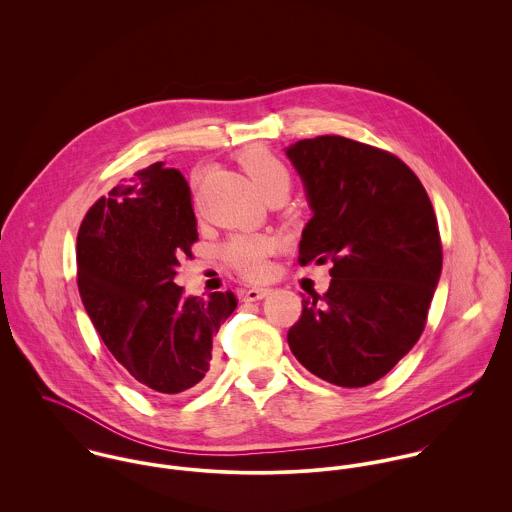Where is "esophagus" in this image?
<instances>
[{"mask_svg":"<svg viewBox=\"0 0 512 512\" xmlns=\"http://www.w3.org/2000/svg\"><path fill=\"white\" fill-rule=\"evenodd\" d=\"M270 292H272L270 288H248V290L242 292V299L244 301H258V299H264Z\"/></svg>","mask_w":512,"mask_h":512,"instance_id":"34e87169","label":"esophagus"}]
</instances>
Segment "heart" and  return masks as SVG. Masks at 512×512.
Returning a JSON list of instances; mask_svg holds the SVG:
<instances>
[{
	"label": "heart",
	"instance_id": "obj_1",
	"mask_svg": "<svg viewBox=\"0 0 512 512\" xmlns=\"http://www.w3.org/2000/svg\"><path fill=\"white\" fill-rule=\"evenodd\" d=\"M240 165L264 195V199H286L292 189V171L288 163L266 147H252L240 155ZM274 240L268 236L236 234L222 246L224 262L246 280H260L270 272L268 256Z\"/></svg>",
	"mask_w": 512,
	"mask_h": 512
}]
</instances>
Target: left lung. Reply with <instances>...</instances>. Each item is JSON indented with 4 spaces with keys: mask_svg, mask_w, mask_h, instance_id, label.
Here are the masks:
<instances>
[{
    "mask_svg": "<svg viewBox=\"0 0 512 512\" xmlns=\"http://www.w3.org/2000/svg\"><path fill=\"white\" fill-rule=\"evenodd\" d=\"M286 155L313 211L297 262L333 264L329 290L303 295L290 349L335 386H368L408 355L426 327L441 274L434 207L416 173L390 151L317 136Z\"/></svg>",
    "mask_w": 512,
    "mask_h": 512,
    "instance_id": "1",
    "label": "left lung"
}]
</instances>
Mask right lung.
Instances as JSON below:
<instances>
[{
	"label": "right lung",
	"instance_id": "right-lung-1",
	"mask_svg": "<svg viewBox=\"0 0 512 512\" xmlns=\"http://www.w3.org/2000/svg\"><path fill=\"white\" fill-rule=\"evenodd\" d=\"M191 189L157 161L98 199L78 228L76 282L114 359L155 394H179L213 368V337L232 292L187 297L175 284L197 242Z\"/></svg>",
	"mask_w": 512,
	"mask_h": 512
}]
</instances>
